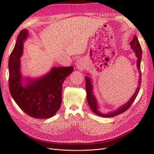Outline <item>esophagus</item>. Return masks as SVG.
Wrapping results in <instances>:
<instances>
[{"label": "esophagus", "instance_id": "34e87169", "mask_svg": "<svg viewBox=\"0 0 154 154\" xmlns=\"http://www.w3.org/2000/svg\"><path fill=\"white\" fill-rule=\"evenodd\" d=\"M76 67L79 69V70H83L85 69V63H84V61L82 59H80V60H78L76 63Z\"/></svg>", "mask_w": 154, "mask_h": 154}]
</instances>
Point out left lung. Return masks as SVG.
Listing matches in <instances>:
<instances>
[{"instance_id": "left-lung-1", "label": "left lung", "mask_w": 154, "mask_h": 154, "mask_svg": "<svg viewBox=\"0 0 154 154\" xmlns=\"http://www.w3.org/2000/svg\"><path fill=\"white\" fill-rule=\"evenodd\" d=\"M131 48H132L136 53V56L137 58V66L138 68L139 72H140V77H139V81H138V84H137V89L135 92L133 96L131 97V99L127 102L125 103L124 105L120 106V108H118L116 110H114V112H108L107 114H103V113L100 112L99 111V107L98 105V103H97L96 99L95 96H94V92H93V89H92V82H91V78L88 76H86L85 80H86V94H87V101L88 103L90 108L93 111L94 113H95L96 114L102 117H105V118H109V117H114L116 116L118 114H120L122 113H123L127 110L128 109H129L130 106L132 104L133 102H134L135 99L137 97V94H138L139 91L140 89V86H141V81H142V74H141V70H140V62L141 60H142V48H141L140 44L137 40V38L136 35L134 36V38L131 42L130 43Z\"/></svg>"}]
</instances>
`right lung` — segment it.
<instances>
[{
    "label": "right lung",
    "instance_id": "right-lung-1",
    "mask_svg": "<svg viewBox=\"0 0 154 154\" xmlns=\"http://www.w3.org/2000/svg\"><path fill=\"white\" fill-rule=\"evenodd\" d=\"M28 32L24 29L18 34L9 58V90L15 102L26 114L34 118H50L60 108L62 84L72 72L74 67H54L46 76L34 80H28L26 85L23 86L20 58Z\"/></svg>",
    "mask_w": 154,
    "mask_h": 154
}]
</instances>
